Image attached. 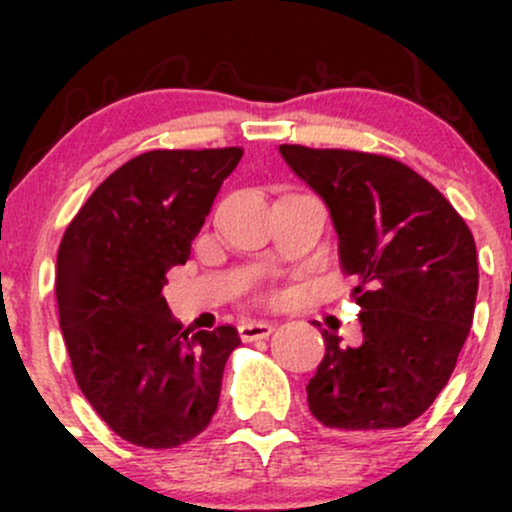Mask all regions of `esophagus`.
Segmentation results:
<instances>
[{
  "label": "esophagus",
  "instance_id": "obj_1",
  "mask_svg": "<svg viewBox=\"0 0 512 512\" xmlns=\"http://www.w3.org/2000/svg\"><path fill=\"white\" fill-rule=\"evenodd\" d=\"M274 332V325L267 320H252L240 325V339L243 342H255V339H267Z\"/></svg>",
  "mask_w": 512,
  "mask_h": 512
}]
</instances>
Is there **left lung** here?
Listing matches in <instances>:
<instances>
[{"label":"left lung","mask_w":512,"mask_h":512,"mask_svg":"<svg viewBox=\"0 0 512 512\" xmlns=\"http://www.w3.org/2000/svg\"><path fill=\"white\" fill-rule=\"evenodd\" d=\"M279 151L330 209L339 262L356 279L361 305L358 346L322 330L325 356L305 387L310 414L346 436L407 426L448 385L472 327V231L431 182L395 158L298 144Z\"/></svg>","instance_id":"left-lung-1"}]
</instances>
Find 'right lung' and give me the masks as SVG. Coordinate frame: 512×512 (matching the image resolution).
Masks as SVG:
<instances>
[{
	"label": "right lung",
	"mask_w": 512,
	"mask_h": 512,
	"mask_svg": "<svg viewBox=\"0 0 512 512\" xmlns=\"http://www.w3.org/2000/svg\"><path fill=\"white\" fill-rule=\"evenodd\" d=\"M240 158L238 146L146 151L108 175L64 231L55 293L74 378L139 448H178L219 407L238 330H185L161 291Z\"/></svg>",
	"instance_id": "right-lung-1"
}]
</instances>
